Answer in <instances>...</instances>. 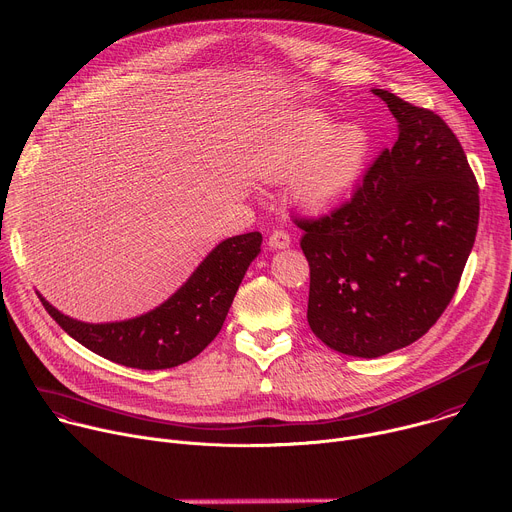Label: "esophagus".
<instances>
[{
  "mask_svg": "<svg viewBox=\"0 0 512 512\" xmlns=\"http://www.w3.org/2000/svg\"><path fill=\"white\" fill-rule=\"evenodd\" d=\"M268 246H270L272 250H284V248L290 246V236H288L286 232H282V230L272 232L270 238H268Z\"/></svg>",
  "mask_w": 512,
  "mask_h": 512,
  "instance_id": "34e87169",
  "label": "esophagus"
}]
</instances>
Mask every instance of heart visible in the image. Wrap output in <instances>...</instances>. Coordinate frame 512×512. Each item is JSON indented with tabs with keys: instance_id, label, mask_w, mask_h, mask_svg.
Returning a JSON list of instances; mask_svg holds the SVG:
<instances>
[{
	"instance_id": "heart-1",
	"label": "heart",
	"mask_w": 512,
	"mask_h": 512,
	"mask_svg": "<svg viewBox=\"0 0 512 512\" xmlns=\"http://www.w3.org/2000/svg\"><path fill=\"white\" fill-rule=\"evenodd\" d=\"M371 137L359 123L337 125L317 109L282 117L258 151L256 171L268 183H290L296 206L309 214L337 210L365 171Z\"/></svg>"
}]
</instances>
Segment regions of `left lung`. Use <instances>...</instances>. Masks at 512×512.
<instances>
[{
    "instance_id": "left-lung-1",
    "label": "left lung",
    "mask_w": 512,
    "mask_h": 512,
    "mask_svg": "<svg viewBox=\"0 0 512 512\" xmlns=\"http://www.w3.org/2000/svg\"><path fill=\"white\" fill-rule=\"evenodd\" d=\"M397 141L353 199L298 222L311 266L306 319L331 349L375 359L412 345L450 304L478 230V185L464 149L432 111L373 88Z\"/></svg>"
}]
</instances>
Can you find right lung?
<instances>
[{
	"label": "right lung",
	"instance_id": "right-lung-1",
	"mask_svg": "<svg viewBox=\"0 0 512 512\" xmlns=\"http://www.w3.org/2000/svg\"><path fill=\"white\" fill-rule=\"evenodd\" d=\"M260 244V232L222 240L167 300L125 321L84 323L38 296L50 317L92 353L133 369H169L191 361L216 339Z\"/></svg>",
	"mask_w": 512,
	"mask_h": 512
}]
</instances>
